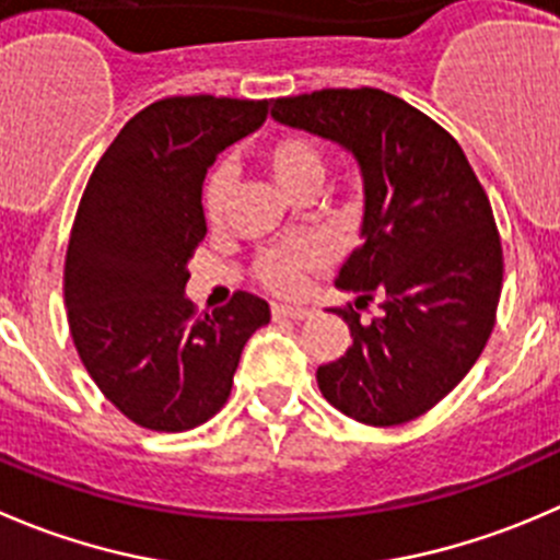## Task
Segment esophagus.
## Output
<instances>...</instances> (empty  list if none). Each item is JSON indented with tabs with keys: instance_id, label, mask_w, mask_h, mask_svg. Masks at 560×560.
Instances as JSON below:
<instances>
[{
	"instance_id": "34e87169",
	"label": "esophagus",
	"mask_w": 560,
	"mask_h": 560,
	"mask_svg": "<svg viewBox=\"0 0 560 560\" xmlns=\"http://www.w3.org/2000/svg\"><path fill=\"white\" fill-rule=\"evenodd\" d=\"M270 314H273V319H295V323H301V319L312 317V312L303 306H281V303H273L270 306Z\"/></svg>"
}]
</instances>
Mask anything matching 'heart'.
Segmentation results:
<instances>
[{
    "label": "heart",
    "mask_w": 560,
    "mask_h": 560,
    "mask_svg": "<svg viewBox=\"0 0 560 560\" xmlns=\"http://www.w3.org/2000/svg\"><path fill=\"white\" fill-rule=\"evenodd\" d=\"M265 172L273 177L276 186L287 197H301L306 191H317L319 180L325 175V150L314 136L301 133V130H287V133L273 136L262 150H259ZM232 188H235V175L230 166H215L205 183V215L210 224H221L230 208ZM328 254L319 243L298 241L284 243V246L268 248L254 265L259 284L268 287L276 295H298L306 284V276L314 270L325 268Z\"/></svg>",
    "instance_id": "heart-1"
}]
</instances>
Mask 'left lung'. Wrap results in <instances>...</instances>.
I'll use <instances>...</instances> for the list:
<instances>
[{
	"mask_svg": "<svg viewBox=\"0 0 560 560\" xmlns=\"http://www.w3.org/2000/svg\"><path fill=\"white\" fill-rule=\"evenodd\" d=\"M279 122L352 150L363 172V246L336 287L352 345L317 369L325 399L369 427L424 416L470 372L495 328L503 248L485 186L446 128L390 92L276 97ZM384 314L361 324L357 308Z\"/></svg>",
	"mask_w": 560,
	"mask_h": 560,
	"instance_id": "obj_1",
	"label": "left lung"
}]
</instances>
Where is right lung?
Masks as SVG:
<instances>
[{"label": "right lung", "instance_id": "obj_1", "mask_svg": "<svg viewBox=\"0 0 560 560\" xmlns=\"http://www.w3.org/2000/svg\"><path fill=\"white\" fill-rule=\"evenodd\" d=\"M268 101L175 95L125 122L92 170L65 254V306L81 363L128 421L186 432L224 407L243 345L268 325L237 290L213 314L183 295L208 235L202 183L259 128Z\"/></svg>", "mask_w": 560, "mask_h": 560}]
</instances>
